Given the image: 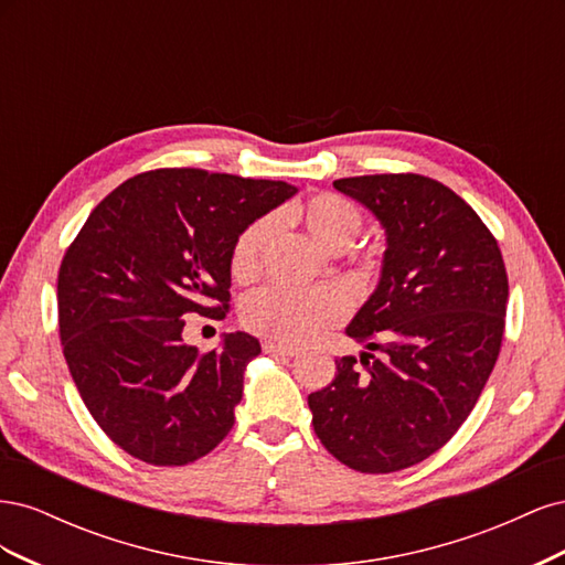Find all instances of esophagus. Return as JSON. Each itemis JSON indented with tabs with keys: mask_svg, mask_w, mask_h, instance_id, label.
I'll list each match as a JSON object with an SVG mask.
<instances>
[{
	"mask_svg": "<svg viewBox=\"0 0 565 565\" xmlns=\"http://www.w3.org/2000/svg\"><path fill=\"white\" fill-rule=\"evenodd\" d=\"M264 351H266V353H273V355H285V358L297 355V349H295V347L278 344V341H264Z\"/></svg>",
	"mask_w": 565,
	"mask_h": 565,
	"instance_id": "esophagus-1",
	"label": "esophagus"
}]
</instances>
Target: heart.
<instances>
[{"label": "heart", "mask_w": 565, "mask_h": 565, "mask_svg": "<svg viewBox=\"0 0 565 565\" xmlns=\"http://www.w3.org/2000/svg\"><path fill=\"white\" fill-rule=\"evenodd\" d=\"M297 218L313 241L328 252H344L361 233V214L344 198L320 193L297 207ZM273 233V221L259 218L247 226L231 249V276L249 280L259 268V256ZM344 303L332 292H295L278 285L256 289L243 301V324L254 332L282 344H299L334 324Z\"/></svg>", "instance_id": "b5f03b06"}]
</instances>
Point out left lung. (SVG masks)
Here are the masks:
<instances>
[{
    "label": "left lung",
    "instance_id": "obj_1",
    "mask_svg": "<svg viewBox=\"0 0 565 565\" xmlns=\"http://www.w3.org/2000/svg\"><path fill=\"white\" fill-rule=\"evenodd\" d=\"M386 233L377 289L349 322L365 344L337 361L332 384L311 393L320 443L361 473L417 465L455 436L500 355L507 268L478 214L419 174L334 181Z\"/></svg>",
    "mask_w": 565,
    "mask_h": 565
}]
</instances>
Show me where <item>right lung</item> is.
Segmentation results:
<instances>
[{"label": "right lung", "mask_w": 565, "mask_h": 565, "mask_svg": "<svg viewBox=\"0 0 565 565\" xmlns=\"http://www.w3.org/2000/svg\"><path fill=\"white\" fill-rule=\"evenodd\" d=\"M297 193L285 181L156 169L98 202L58 270L67 370L115 446L156 467H183L228 436L247 332L221 349L183 344V316L226 318L231 249L249 224Z\"/></svg>", "instance_id": "add662e5"}]
</instances>
